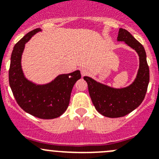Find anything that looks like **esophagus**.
Listing matches in <instances>:
<instances>
[{
	"label": "esophagus",
	"mask_w": 159,
	"mask_h": 159,
	"mask_svg": "<svg viewBox=\"0 0 159 159\" xmlns=\"http://www.w3.org/2000/svg\"><path fill=\"white\" fill-rule=\"evenodd\" d=\"M80 72L81 75H82V76H84V75H86L87 74H88V71L87 68H85V67H82V68H80Z\"/></svg>",
	"instance_id": "obj_1"
}]
</instances>
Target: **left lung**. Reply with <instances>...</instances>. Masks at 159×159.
Here are the masks:
<instances>
[{"label":"left lung","instance_id":"8db88e82","mask_svg":"<svg viewBox=\"0 0 159 159\" xmlns=\"http://www.w3.org/2000/svg\"><path fill=\"white\" fill-rule=\"evenodd\" d=\"M118 41L134 49L139 57V68L135 80L130 85L123 88H114L97 82L91 77L84 76L88 92L97 111L103 116L119 118L127 116L142 103L147 91L150 71L145 49L128 31L119 29Z\"/></svg>","mask_w":159,"mask_h":159}]
</instances>
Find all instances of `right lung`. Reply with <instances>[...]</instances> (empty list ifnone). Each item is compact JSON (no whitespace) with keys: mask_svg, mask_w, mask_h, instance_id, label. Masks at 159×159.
Wrapping results in <instances>:
<instances>
[{"mask_svg":"<svg viewBox=\"0 0 159 159\" xmlns=\"http://www.w3.org/2000/svg\"><path fill=\"white\" fill-rule=\"evenodd\" d=\"M40 31V29L31 31L14 46L8 80L15 99L25 112L40 119H52L60 116L67 110L71 90L81 75L79 70L61 74L46 84H34L25 76L21 57L25 43Z\"/></svg>","mask_w":159,"mask_h":159,"instance_id":"add662e5","label":"right lung"}]
</instances>
